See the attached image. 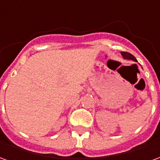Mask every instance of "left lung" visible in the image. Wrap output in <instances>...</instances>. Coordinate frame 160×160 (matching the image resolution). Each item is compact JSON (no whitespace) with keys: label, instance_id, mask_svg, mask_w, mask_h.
<instances>
[{"label":"left lung","instance_id":"left-lung-1","mask_svg":"<svg viewBox=\"0 0 160 160\" xmlns=\"http://www.w3.org/2000/svg\"><path fill=\"white\" fill-rule=\"evenodd\" d=\"M121 55L123 57V59H127V60H132V61H134V62H137V60L136 58L134 57L132 54L128 52H123V51H122L121 52Z\"/></svg>","mask_w":160,"mask_h":160}]
</instances>
